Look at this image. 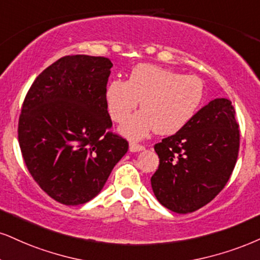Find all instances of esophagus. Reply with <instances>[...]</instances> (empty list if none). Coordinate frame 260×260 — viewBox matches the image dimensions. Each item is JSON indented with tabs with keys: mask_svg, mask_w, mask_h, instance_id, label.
Masks as SVG:
<instances>
[{
	"mask_svg": "<svg viewBox=\"0 0 260 260\" xmlns=\"http://www.w3.org/2000/svg\"><path fill=\"white\" fill-rule=\"evenodd\" d=\"M129 149H130V152L136 153V152H141V150L145 149V147L141 146V145H137V143L131 142V143H130V146H129Z\"/></svg>",
	"mask_w": 260,
	"mask_h": 260,
	"instance_id": "1",
	"label": "esophagus"
}]
</instances>
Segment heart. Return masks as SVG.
Wrapping results in <instances>:
<instances>
[{
    "mask_svg": "<svg viewBox=\"0 0 260 260\" xmlns=\"http://www.w3.org/2000/svg\"><path fill=\"white\" fill-rule=\"evenodd\" d=\"M106 106L117 123L128 116L141 101L142 111L119 127L121 135L142 140L152 131L174 135L193 119L203 104L204 83L195 76H183L164 67L140 63L129 79H114L105 91Z\"/></svg>",
    "mask_w": 260,
    "mask_h": 260,
    "instance_id": "1",
    "label": "heart"
}]
</instances>
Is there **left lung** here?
<instances>
[{
	"mask_svg": "<svg viewBox=\"0 0 260 260\" xmlns=\"http://www.w3.org/2000/svg\"><path fill=\"white\" fill-rule=\"evenodd\" d=\"M239 146L232 101H210L183 129L154 146L159 168L150 183L155 198L176 213H190L205 206L229 181Z\"/></svg>",
	"mask_w": 260,
	"mask_h": 260,
	"instance_id": "1",
	"label": "left lung"
}]
</instances>
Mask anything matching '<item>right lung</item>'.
I'll return each mask as SVG.
<instances>
[{"label":"right lung","instance_id":"right-lung-1","mask_svg":"<svg viewBox=\"0 0 260 260\" xmlns=\"http://www.w3.org/2000/svg\"><path fill=\"white\" fill-rule=\"evenodd\" d=\"M112 66L104 56H63L35 79L22 104L18 139L25 164L67 206L100 193L129 148L110 131L105 91Z\"/></svg>","mask_w":260,"mask_h":260}]
</instances>
